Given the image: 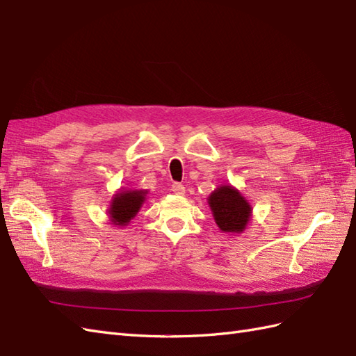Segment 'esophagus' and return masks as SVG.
<instances>
[{"instance_id": "1", "label": "esophagus", "mask_w": 356, "mask_h": 356, "mask_svg": "<svg viewBox=\"0 0 356 356\" xmlns=\"http://www.w3.org/2000/svg\"><path fill=\"white\" fill-rule=\"evenodd\" d=\"M172 192L175 195H184L186 192V187L181 184V183H173L172 184Z\"/></svg>"}]
</instances>
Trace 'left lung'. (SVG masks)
<instances>
[{"instance_id": "obj_1", "label": "left lung", "mask_w": 356, "mask_h": 356, "mask_svg": "<svg viewBox=\"0 0 356 356\" xmlns=\"http://www.w3.org/2000/svg\"><path fill=\"white\" fill-rule=\"evenodd\" d=\"M216 223L225 232H241L250 218V205L231 186H222L208 197Z\"/></svg>"}]
</instances>
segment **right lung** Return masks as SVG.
Returning <instances> with one entry per match:
<instances>
[{"label":"right lung","instance_id":"1","mask_svg":"<svg viewBox=\"0 0 356 356\" xmlns=\"http://www.w3.org/2000/svg\"><path fill=\"white\" fill-rule=\"evenodd\" d=\"M143 190H129V192H120L113 199L110 207V218L115 225L124 227L137 214L138 208L145 201Z\"/></svg>","mask_w":356,"mask_h":356}]
</instances>
